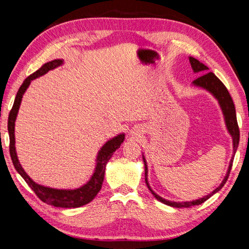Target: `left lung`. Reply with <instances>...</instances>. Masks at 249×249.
<instances>
[{"label": "left lung", "instance_id": "1", "mask_svg": "<svg viewBox=\"0 0 249 249\" xmlns=\"http://www.w3.org/2000/svg\"><path fill=\"white\" fill-rule=\"evenodd\" d=\"M189 60H190L191 67H192V69H193V71H195V72L203 73L201 75V77H199L197 79H196L195 81H193V84H195V86H196V87L203 88V89L211 92V93H212L217 99L218 103H220V105H221L223 114H224V116H225L226 127H227V129H229V132L231 135V137H233V148H234V154H235L236 149H237V147H238V142H239V128H238V124H237V119H236L235 105H234L233 100H231V96L230 94V92H229V90L226 89V87L224 86V84H223V82L216 77L215 74H214L213 72H208L209 68L205 65H203L202 62H200L199 60H196V58H192V57L189 58ZM142 159H144V162H145V181H146V184H147V187H148L150 192L153 193V196L156 197V199L161 202V203H163V204L174 206V208H189V206H192V205L202 204L203 202L208 200L210 196H212L213 195H215L216 192L221 190V189L223 188V185L226 183L227 179H229L231 166H233L234 157L231 158V160L229 171H227L224 180L222 181V183L218 185L215 190H214L212 193H210L209 196H205L204 197H201V199H199V200L190 201V202H172V201H168L166 199H162L161 196L156 195V193L153 190H151V188L149 187L148 180H147L146 160H145L144 157H142Z\"/></svg>", "mask_w": 249, "mask_h": 249}]
</instances>
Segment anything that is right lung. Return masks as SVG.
I'll use <instances>...</instances> for the list:
<instances>
[{"label": "right lung", "mask_w": 249, "mask_h": 249, "mask_svg": "<svg viewBox=\"0 0 249 249\" xmlns=\"http://www.w3.org/2000/svg\"><path fill=\"white\" fill-rule=\"evenodd\" d=\"M61 64L62 60H60V59H56V60L47 62V64L41 66L38 70L35 71L33 74L25 79L22 86L19 87L14 101L13 107H12L10 115H8L7 122L8 135H10V155L15 169L23 177V179L26 181V183L31 187L32 190L36 193V196H38L41 201L53 206H57V208H79V206L86 205L89 203V202H91L101 190V187H102L104 180L105 167H107L108 160L111 159L113 153H114L116 149H119L122 142H124V134L117 135L116 137L107 142V144L101 148L98 154L96 167L93 176L91 177V179L88 181L86 184L78 189H74V190H59V189L47 188L44 187V185L34 182V181L27 176L26 172L24 171L22 166H20L15 150V120L16 116H18L20 102H22L23 94L25 93V91H26L29 84H31L32 80L38 78L40 75H44L45 73H47L49 70L54 69L56 67L60 66Z\"/></svg>", "instance_id": "obj_1"}]
</instances>
